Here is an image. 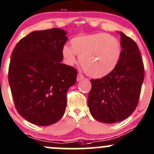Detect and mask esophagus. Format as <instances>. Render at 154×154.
Segmentation results:
<instances>
[{
  "instance_id": "1",
  "label": "esophagus",
  "mask_w": 154,
  "mask_h": 154,
  "mask_svg": "<svg viewBox=\"0 0 154 154\" xmlns=\"http://www.w3.org/2000/svg\"><path fill=\"white\" fill-rule=\"evenodd\" d=\"M85 79V77H84L82 74L79 73L77 75V82H79V81L82 80V79Z\"/></svg>"
}]
</instances>
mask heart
Wrapping results in <instances>:
<instances>
[{
	"label": "heart",
	"mask_w": 154,
	"mask_h": 154,
	"mask_svg": "<svg viewBox=\"0 0 154 154\" xmlns=\"http://www.w3.org/2000/svg\"><path fill=\"white\" fill-rule=\"evenodd\" d=\"M76 54L85 72L94 78H103L116 68L121 55L119 40L105 33L81 34L70 40V47L62 48L63 60L69 66L76 62Z\"/></svg>",
	"instance_id": "obj_1"
}]
</instances>
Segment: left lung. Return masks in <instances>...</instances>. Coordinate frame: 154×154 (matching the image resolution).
<instances>
[{
  "mask_svg": "<svg viewBox=\"0 0 154 154\" xmlns=\"http://www.w3.org/2000/svg\"><path fill=\"white\" fill-rule=\"evenodd\" d=\"M119 63L109 75L91 80L88 106L93 118L105 124L124 121L135 111L144 81V64L137 44L123 32Z\"/></svg>",
  "mask_w": 154,
  "mask_h": 154,
  "instance_id": "left-lung-1",
  "label": "left lung"
}]
</instances>
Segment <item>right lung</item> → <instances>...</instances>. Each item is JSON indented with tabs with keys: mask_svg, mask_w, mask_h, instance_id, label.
Returning <instances> with one entry per match:
<instances>
[{
	"mask_svg": "<svg viewBox=\"0 0 154 154\" xmlns=\"http://www.w3.org/2000/svg\"><path fill=\"white\" fill-rule=\"evenodd\" d=\"M66 34L60 28L33 31L12 53L8 78L15 106L36 125L49 126L63 117L66 93L76 82V69L61 63Z\"/></svg>",
	"mask_w": 154,
	"mask_h": 154,
	"instance_id": "obj_1",
	"label": "right lung"
}]
</instances>
